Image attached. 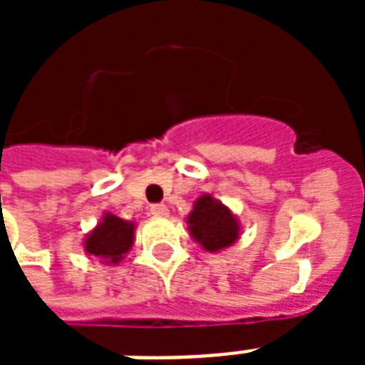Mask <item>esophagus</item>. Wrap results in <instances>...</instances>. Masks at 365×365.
<instances>
[{"label":"esophagus","mask_w":365,"mask_h":365,"mask_svg":"<svg viewBox=\"0 0 365 365\" xmlns=\"http://www.w3.org/2000/svg\"><path fill=\"white\" fill-rule=\"evenodd\" d=\"M151 214L153 216H166L168 208H166V205H151Z\"/></svg>","instance_id":"esophagus-1"}]
</instances>
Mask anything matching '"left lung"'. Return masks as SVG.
<instances>
[{"label": "left lung", "mask_w": 365, "mask_h": 365, "mask_svg": "<svg viewBox=\"0 0 365 365\" xmlns=\"http://www.w3.org/2000/svg\"><path fill=\"white\" fill-rule=\"evenodd\" d=\"M187 222L193 239L202 244L208 252L227 248L239 239V223L235 216L222 202L212 199L210 195H202L195 202Z\"/></svg>", "instance_id": "left-lung-1"}]
</instances>
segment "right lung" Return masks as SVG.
Instances as JSON below:
<instances>
[{
	"mask_svg": "<svg viewBox=\"0 0 365 365\" xmlns=\"http://www.w3.org/2000/svg\"><path fill=\"white\" fill-rule=\"evenodd\" d=\"M134 240V225L123 222L121 217L106 214L102 223L88 235L85 250L96 257H106L111 263H119L123 255L130 250Z\"/></svg>",
	"mask_w": 365,
	"mask_h": 365,
	"instance_id": "add662e5",
	"label": "right lung"
}]
</instances>
